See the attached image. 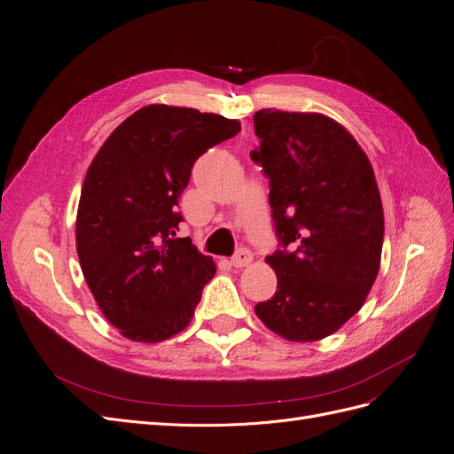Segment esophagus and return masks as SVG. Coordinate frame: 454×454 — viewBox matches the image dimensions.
Wrapping results in <instances>:
<instances>
[{
	"label": "esophagus",
	"mask_w": 454,
	"mask_h": 454,
	"mask_svg": "<svg viewBox=\"0 0 454 454\" xmlns=\"http://www.w3.org/2000/svg\"><path fill=\"white\" fill-rule=\"evenodd\" d=\"M252 259H254V254L248 248H240V250H237L235 255L231 257V263H232V267H246L252 263Z\"/></svg>",
	"instance_id": "1"
}]
</instances>
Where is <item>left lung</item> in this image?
I'll list each match as a JSON object with an SVG mask.
<instances>
[{"mask_svg":"<svg viewBox=\"0 0 454 454\" xmlns=\"http://www.w3.org/2000/svg\"><path fill=\"white\" fill-rule=\"evenodd\" d=\"M250 157L269 177L280 248L267 257L277 294L255 314L287 340L335 333L358 312L382 252L373 167L350 132L322 114L259 109Z\"/></svg>","mask_w":454,"mask_h":454,"instance_id":"1","label":"left lung"}]
</instances>
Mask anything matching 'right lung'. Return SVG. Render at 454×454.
<instances>
[{"mask_svg":"<svg viewBox=\"0 0 454 454\" xmlns=\"http://www.w3.org/2000/svg\"><path fill=\"white\" fill-rule=\"evenodd\" d=\"M240 132L237 119L151 104L109 134L81 189L75 240L81 270L107 322L138 342L185 329L212 257L176 239V212L195 160Z\"/></svg>","mask_w":454,"mask_h":454,"instance_id":"add662e5","label":"right lung"}]
</instances>
